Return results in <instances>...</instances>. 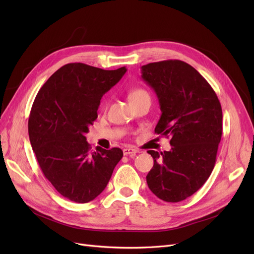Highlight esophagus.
I'll list each match as a JSON object with an SVG mask.
<instances>
[{"instance_id":"34e87169","label":"esophagus","mask_w":254,"mask_h":254,"mask_svg":"<svg viewBox=\"0 0 254 254\" xmlns=\"http://www.w3.org/2000/svg\"><path fill=\"white\" fill-rule=\"evenodd\" d=\"M137 152H138V151H137L136 149H134V148H125V149H124V154H125V155H131V156H134V155H136Z\"/></svg>"}]
</instances>
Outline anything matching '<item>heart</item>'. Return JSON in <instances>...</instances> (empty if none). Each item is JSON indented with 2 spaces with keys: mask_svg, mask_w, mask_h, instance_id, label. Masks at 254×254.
<instances>
[{
  "mask_svg": "<svg viewBox=\"0 0 254 254\" xmlns=\"http://www.w3.org/2000/svg\"><path fill=\"white\" fill-rule=\"evenodd\" d=\"M145 93H147V92H146V91L143 90V89H135V90H132V91L129 93V99L139 97V96H141V95H145Z\"/></svg>",
  "mask_w": 254,
  "mask_h": 254,
  "instance_id": "b5f03b06",
  "label": "heart"
}]
</instances>
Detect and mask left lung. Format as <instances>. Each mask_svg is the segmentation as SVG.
Here are the masks:
<instances>
[{
	"label": "left lung",
	"mask_w": 254,
	"mask_h": 254,
	"mask_svg": "<svg viewBox=\"0 0 254 254\" xmlns=\"http://www.w3.org/2000/svg\"><path fill=\"white\" fill-rule=\"evenodd\" d=\"M142 78L161 106L155 134L171 137L172 145L170 151H147L154 165L146 180L163 201L181 202L201 189L214 169L222 135L221 105L207 80L185 62L142 65Z\"/></svg>",
	"instance_id": "8db88e82"
}]
</instances>
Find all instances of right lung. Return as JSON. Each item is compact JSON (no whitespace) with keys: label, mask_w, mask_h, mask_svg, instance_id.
Masks as SVG:
<instances>
[{"label":"right lung","mask_w":254,"mask_h":254,"mask_svg":"<svg viewBox=\"0 0 254 254\" xmlns=\"http://www.w3.org/2000/svg\"><path fill=\"white\" fill-rule=\"evenodd\" d=\"M127 72L103 70L82 63L66 64L40 88L29 117L33 151L45 178L76 203L95 199L122 159L120 148L92 151L85 134L98 117L105 92Z\"/></svg>","instance_id":"obj_1"}]
</instances>
